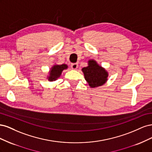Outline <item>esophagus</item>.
Returning a JSON list of instances; mask_svg holds the SVG:
<instances>
[{"label": "esophagus", "mask_w": 152, "mask_h": 152, "mask_svg": "<svg viewBox=\"0 0 152 152\" xmlns=\"http://www.w3.org/2000/svg\"><path fill=\"white\" fill-rule=\"evenodd\" d=\"M78 66H79V65H78V63H73L71 65V67L72 69H73V70H77V69L78 68Z\"/></svg>", "instance_id": "esophagus-1"}]
</instances>
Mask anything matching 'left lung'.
Masks as SVG:
<instances>
[{"instance_id":"left-lung-1","label":"left lung","mask_w":152,"mask_h":152,"mask_svg":"<svg viewBox=\"0 0 152 152\" xmlns=\"http://www.w3.org/2000/svg\"><path fill=\"white\" fill-rule=\"evenodd\" d=\"M82 70L91 87L102 86L107 80L108 72L93 59L88 61V66L83 68Z\"/></svg>"}]
</instances>
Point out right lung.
Listing matches in <instances>:
<instances>
[{
    "label": "right lung",
    "mask_w": 152,
    "mask_h": 152,
    "mask_svg": "<svg viewBox=\"0 0 152 152\" xmlns=\"http://www.w3.org/2000/svg\"><path fill=\"white\" fill-rule=\"evenodd\" d=\"M68 66L65 64H63V65H54L52 68L50 70V74L49 76L48 79L49 81H53L56 80L58 77H60L62 71L65 69H66Z\"/></svg>",
    "instance_id": "add662e5"
}]
</instances>
